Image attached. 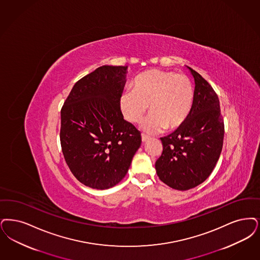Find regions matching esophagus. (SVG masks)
<instances>
[{
	"label": "esophagus",
	"mask_w": 260,
	"mask_h": 260,
	"mask_svg": "<svg viewBox=\"0 0 260 260\" xmlns=\"http://www.w3.org/2000/svg\"><path fill=\"white\" fill-rule=\"evenodd\" d=\"M141 138H142V141H143V142H146L150 137L145 135H141Z\"/></svg>",
	"instance_id": "34e87169"
}]
</instances>
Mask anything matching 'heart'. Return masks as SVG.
Here are the masks:
<instances>
[{"label": "heart", "mask_w": 260, "mask_h": 260, "mask_svg": "<svg viewBox=\"0 0 260 260\" xmlns=\"http://www.w3.org/2000/svg\"><path fill=\"white\" fill-rule=\"evenodd\" d=\"M120 108L125 119L140 123L149 104V115L143 129L154 134L179 127L189 114L193 103V86L184 73L150 70L136 76L134 88L120 96Z\"/></svg>", "instance_id": "1"}]
</instances>
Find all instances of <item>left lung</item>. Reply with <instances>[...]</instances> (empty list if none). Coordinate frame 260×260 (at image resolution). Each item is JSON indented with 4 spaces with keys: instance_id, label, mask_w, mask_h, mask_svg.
Masks as SVG:
<instances>
[{
    "instance_id": "obj_1",
    "label": "left lung",
    "mask_w": 260,
    "mask_h": 260,
    "mask_svg": "<svg viewBox=\"0 0 260 260\" xmlns=\"http://www.w3.org/2000/svg\"><path fill=\"white\" fill-rule=\"evenodd\" d=\"M192 107L187 120L175 132L161 137L162 154L155 167L160 181L178 190H187L203 183L220 156L224 124L218 94L196 71Z\"/></svg>"
}]
</instances>
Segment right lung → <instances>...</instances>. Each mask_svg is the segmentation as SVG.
I'll return each mask as SVG.
<instances>
[{"label":"right lung","mask_w":260,"mask_h":260,"mask_svg":"<svg viewBox=\"0 0 260 260\" xmlns=\"http://www.w3.org/2000/svg\"><path fill=\"white\" fill-rule=\"evenodd\" d=\"M127 67L103 66L74 84L61 110L67 165L85 186L106 189L125 176L141 134L124 119L120 96Z\"/></svg>","instance_id":"right-lung-1"}]
</instances>
